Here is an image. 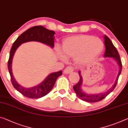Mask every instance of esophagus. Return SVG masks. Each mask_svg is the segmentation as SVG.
<instances>
[{"instance_id":"1","label":"esophagus","mask_w":128,"mask_h":128,"mask_svg":"<svg viewBox=\"0 0 128 128\" xmlns=\"http://www.w3.org/2000/svg\"><path fill=\"white\" fill-rule=\"evenodd\" d=\"M73 68H72V67H67V68H65L64 70V74H69L70 73V72H73Z\"/></svg>"}]
</instances>
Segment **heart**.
<instances>
[{
  "label": "heart",
  "instance_id": "heart-1",
  "mask_svg": "<svg viewBox=\"0 0 128 128\" xmlns=\"http://www.w3.org/2000/svg\"><path fill=\"white\" fill-rule=\"evenodd\" d=\"M104 47L101 39L90 35H80L66 39L62 43L63 55L58 52V56L63 61L66 58H74L77 65H84L98 56L102 52Z\"/></svg>",
  "mask_w": 128,
  "mask_h": 128
}]
</instances>
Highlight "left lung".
I'll use <instances>...</instances> for the list:
<instances>
[{"label": "left lung", "instance_id": "obj_1", "mask_svg": "<svg viewBox=\"0 0 128 128\" xmlns=\"http://www.w3.org/2000/svg\"><path fill=\"white\" fill-rule=\"evenodd\" d=\"M104 43L105 45V52L104 53V57L105 58H111L113 59L116 62H117L118 65L119 66V72L118 73L117 76L116 80L114 82V84L112 86L111 88L109 89L104 92L98 93H87L86 92L82 90V84L83 82V80H82V76H81V72L80 71L78 72V74L80 76V80L79 82L76 84V85L73 86V89L74 92L78 97L80 100H83V101L88 102H96L101 101L103 100L104 98H105L106 96L109 94L114 89V88L116 86V84L118 81V79L120 75L121 70H122V64L121 60H120V55L118 52L116 48L114 46L113 43L112 42L110 39L106 35H105L104 36Z\"/></svg>", "mask_w": 128, "mask_h": 128}]
</instances>
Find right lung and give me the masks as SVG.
<instances>
[{"label": "right lung", "mask_w": 128, "mask_h": 128, "mask_svg": "<svg viewBox=\"0 0 128 128\" xmlns=\"http://www.w3.org/2000/svg\"><path fill=\"white\" fill-rule=\"evenodd\" d=\"M55 34L56 33L54 31L49 30L42 26H37L31 27L23 32L12 44L8 61V68L13 86L25 97L36 99L46 96L52 89L57 78L62 75V72L60 70L58 72L50 73L44 81L36 86L30 88L23 87L16 81L12 72V63L15 52L21 44L31 41L42 43L53 48L54 46Z\"/></svg>", "instance_id": "add662e5"}]
</instances>
